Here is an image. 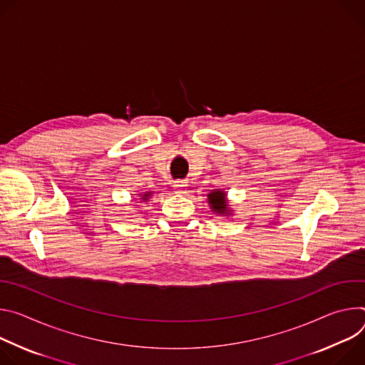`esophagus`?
<instances>
[{
  "label": "esophagus",
  "instance_id": "esophagus-1",
  "mask_svg": "<svg viewBox=\"0 0 365 365\" xmlns=\"http://www.w3.org/2000/svg\"><path fill=\"white\" fill-rule=\"evenodd\" d=\"M187 187H188V182H187L185 180H178V181H175L174 185H173L174 191H175V192H180V194L185 192V191H187Z\"/></svg>",
  "mask_w": 365,
  "mask_h": 365
}]
</instances>
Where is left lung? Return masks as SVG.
Returning <instances> with one entry per match:
<instances>
[{
  "label": "left lung",
  "mask_w": 365,
  "mask_h": 365,
  "mask_svg": "<svg viewBox=\"0 0 365 365\" xmlns=\"http://www.w3.org/2000/svg\"><path fill=\"white\" fill-rule=\"evenodd\" d=\"M209 203L212 205V209L217 213H225L226 209V195L223 191H213L209 194Z\"/></svg>",
  "instance_id": "left-lung-1"
}]
</instances>
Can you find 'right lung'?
Wrapping results in <instances>:
<instances>
[{
    "label": "right lung",
    "instance_id": "obj_1",
    "mask_svg": "<svg viewBox=\"0 0 365 365\" xmlns=\"http://www.w3.org/2000/svg\"><path fill=\"white\" fill-rule=\"evenodd\" d=\"M148 195H149V194H145V197H143V198H146V197H148Z\"/></svg>",
    "mask_w": 365,
    "mask_h": 365
}]
</instances>
